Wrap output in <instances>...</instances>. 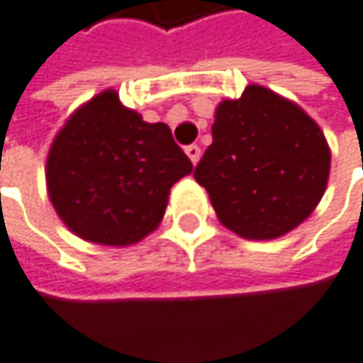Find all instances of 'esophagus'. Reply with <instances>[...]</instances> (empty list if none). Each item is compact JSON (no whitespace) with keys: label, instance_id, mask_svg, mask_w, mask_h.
Returning a JSON list of instances; mask_svg holds the SVG:
<instances>
[{"label":"esophagus","instance_id":"obj_1","mask_svg":"<svg viewBox=\"0 0 363 363\" xmlns=\"http://www.w3.org/2000/svg\"><path fill=\"white\" fill-rule=\"evenodd\" d=\"M185 152H187V157L191 159V163L196 165L198 161H200V157H202V150H200V146L198 144H189L187 148H185Z\"/></svg>","mask_w":363,"mask_h":363}]
</instances>
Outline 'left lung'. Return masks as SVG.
Instances as JSON below:
<instances>
[{
  "label": "left lung",
  "mask_w": 363,
  "mask_h": 363,
  "mask_svg": "<svg viewBox=\"0 0 363 363\" xmlns=\"http://www.w3.org/2000/svg\"><path fill=\"white\" fill-rule=\"evenodd\" d=\"M329 146L318 124L295 103L262 86L215 111L213 144L196 165L219 221L243 239H277L320 202Z\"/></svg>",
  "instance_id": "8db88e82"
}]
</instances>
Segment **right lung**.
I'll use <instances>...</instances> for the list:
<instances>
[{
    "instance_id": "1",
    "label": "right lung",
    "mask_w": 363,
    "mask_h": 363,
    "mask_svg": "<svg viewBox=\"0 0 363 363\" xmlns=\"http://www.w3.org/2000/svg\"><path fill=\"white\" fill-rule=\"evenodd\" d=\"M189 157L163 122H144L105 90L77 109L47 157L49 198L62 221L92 243L131 245L163 219Z\"/></svg>"
}]
</instances>
